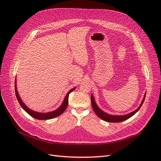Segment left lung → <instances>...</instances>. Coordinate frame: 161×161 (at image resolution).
<instances>
[{
  "instance_id": "1",
  "label": "left lung",
  "mask_w": 161,
  "mask_h": 161,
  "mask_svg": "<svg viewBox=\"0 0 161 161\" xmlns=\"http://www.w3.org/2000/svg\"><path fill=\"white\" fill-rule=\"evenodd\" d=\"M146 92L144 95V97H143V98L142 101V103L140 104V106L136 109V110H134L132 112L129 113V114L125 115H112L108 114L105 113L104 112L102 111L98 107V106L97 105L95 101L94 100V97L92 95H91V104H92V109H93L94 112H95L97 115L98 117L100 118V119H102L103 120H104L105 121H107V122L119 123V122H121V121H125L126 119H129L130 117L134 115L135 114H136L139 110V109L141 108V106H142L143 102H144V100H145V98H146Z\"/></svg>"
}]
</instances>
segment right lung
Masks as SVG:
<instances>
[{
  "instance_id": "1",
  "label": "right lung",
  "mask_w": 161,
  "mask_h": 161,
  "mask_svg": "<svg viewBox=\"0 0 161 161\" xmlns=\"http://www.w3.org/2000/svg\"><path fill=\"white\" fill-rule=\"evenodd\" d=\"M75 89V87L71 90H70L69 91V92L66 94L64 101L63 104H61V106L59 107L58 109H57L56 110L51 112H48V113H38L36 112H35L33 110H31V109H29L27 106H26L21 99V98L19 96L18 90H17V87H16V80L15 81V95L17 97V99H18V102L19 103V104L21 105V106L23 108V109L25 111H26V112H27L31 116H32V117L35 118V119H40V120H46V119H53L54 117H56L58 115H61L64 111L65 109H66V107L68 106V104H69V94L71 92H72Z\"/></svg>"
}]
</instances>
